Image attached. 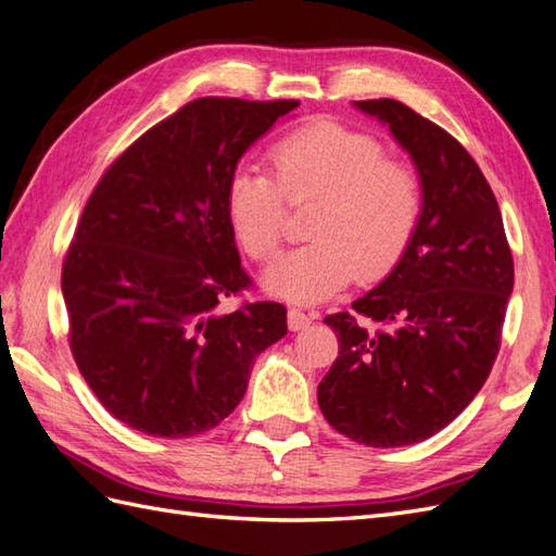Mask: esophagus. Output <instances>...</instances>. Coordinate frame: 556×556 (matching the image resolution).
<instances>
[{
  "instance_id": "esophagus-1",
  "label": "esophagus",
  "mask_w": 556,
  "mask_h": 556,
  "mask_svg": "<svg viewBox=\"0 0 556 556\" xmlns=\"http://www.w3.org/2000/svg\"><path fill=\"white\" fill-rule=\"evenodd\" d=\"M312 315H307V312H303L301 307H289V329L291 331H303L307 329V326L312 324Z\"/></svg>"
}]
</instances>
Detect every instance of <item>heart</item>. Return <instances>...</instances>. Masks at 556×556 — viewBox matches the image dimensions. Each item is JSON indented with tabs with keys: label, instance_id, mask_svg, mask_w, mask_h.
<instances>
[{
	"label": "heart",
	"instance_id": "1",
	"mask_svg": "<svg viewBox=\"0 0 556 556\" xmlns=\"http://www.w3.org/2000/svg\"><path fill=\"white\" fill-rule=\"evenodd\" d=\"M333 122L303 126L267 152L273 176L241 166L227 180L232 232L253 261L269 263L287 230V203L317 202L309 244L267 269L265 287L293 303H317L352 279L374 281L402 258L422 208V180L404 156Z\"/></svg>",
	"mask_w": 556,
	"mask_h": 556
}]
</instances>
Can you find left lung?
Returning <instances> with one entry per match:
<instances>
[{
    "instance_id": "left-lung-1",
    "label": "left lung",
    "mask_w": 556,
    "mask_h": 556,
    "mask_svg": "<svg viewBox=\"0 0 556 556\" xmlns=\"http://www.w3.org/2000/svg\"><path fill=\"white\" fill-rule=\"evenodd\" d=\"M390 126L422 180L414 237L392 273L329 315L338 357L317 390L333 430L374 448L458 418L501 350L515 261L491 185L448 131L392 98L354 103Z\"/></svg>"
}]
</instances>
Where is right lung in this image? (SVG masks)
<instances>
[{"label": "right lung", "mask_w": 556, "mask_h": 556, "mask_svg": "<svg viewBox=\"0 0 556 556\" xmlns=\"http://www.w3.org/2000/svg\"><path fill=\"white\" fill-rule=\"evenodd\" d=\"M298 101L197 98L131 142L98 180L63 261L70 350L108 414L150 437L220 425L255 357L287 336L253 287L227 220V180Z\"/></svg>", "instance_id": "1"}]
</instances>
